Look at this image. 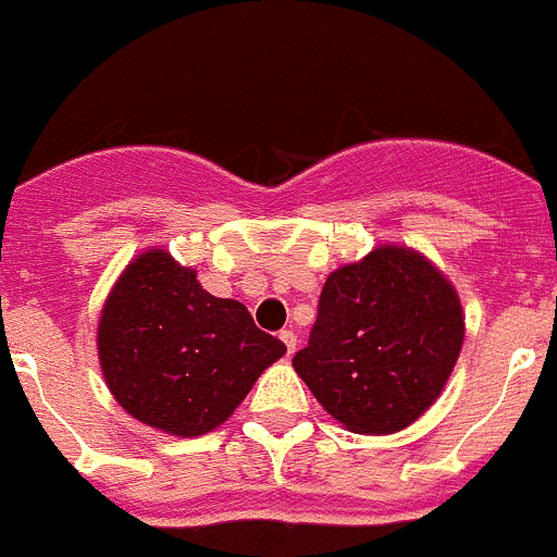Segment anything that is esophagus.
Segmentation results:
<instances>
[{"instance_id":"1","label":"esophagus","mask_w":557,"mask_h":557,"mask_svg":"<svg viewBox=\"0 0 557 557\" xmlns=\"http://www.w3.org/2000/svg\"><path fill=\"white\" fill-rule=\"evenodd\" d=\"M278 337H282V343L287 346V354H295V346H298V334H295L293 329H284Z\"/></svg>"}]
</instances>
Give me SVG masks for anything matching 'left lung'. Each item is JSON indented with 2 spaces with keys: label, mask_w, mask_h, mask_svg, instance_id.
Masks as SVG:
<instances>
[{
  "label": "left lung",
  "mask_w": 557,
  "mask_h": 557,
  "mask_svg": "<svg viewBox=\"0 0 557 557\" xmlns=\"http://www.w3.org/2000/svg\"><path fill=\"white\" fill-rule=\"evenodd\" d=\"M462 337L466 318L446 275L418 250L379 245L329 275L293 368L346 430L391 435L435 405Z\"/></svg>",
  "instance_id": "obj_1"
}]
</instances>
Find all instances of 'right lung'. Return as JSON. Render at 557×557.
Returning a JSON list of instances; mask_svg holds the SVG:
<instances>
[{"mask_svg":"<svg viewBox=\"0 0 557 557\" xmlns=\"http://www.w3.org/2000/svg\"><path fill=\"white\" fill-rule=\"evenodd\" d=\"M108 391L136 421L175 437L218 430L287 346L248 309L214 298L164 248L122 270L97 326Z\"/></svg>","mask_w":557,"mask_h":557,"instance_id":"obj_1","label":"right lung"}]
</instances>
